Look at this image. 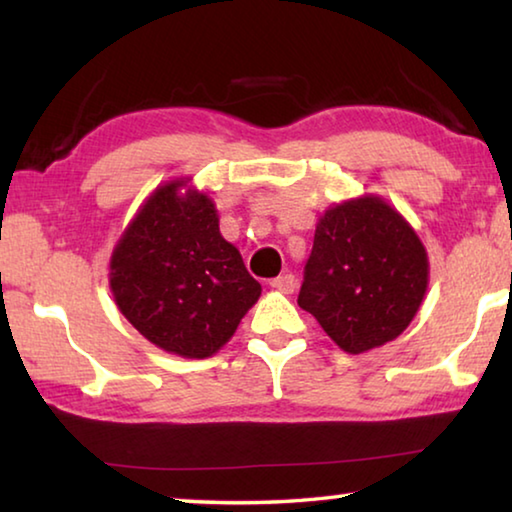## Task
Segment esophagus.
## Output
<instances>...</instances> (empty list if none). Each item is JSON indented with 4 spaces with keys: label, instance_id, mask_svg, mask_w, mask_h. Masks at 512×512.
I'll return each mask as SVG.
<instances>
[{
    "label": "esophagus",
    "instance_id": "1",
    "mask_svg": "<svg viewBox=\"0 0 512 512\" xmlns=\"http://www.w3.org/2000/svg\"><path fill=\"white\" fill-rule=\"evenodd\" d=\"M271 287L277 289V291H282V293H293L298 287V280H296V275L284 273V275H277L275 280H271Z\"/></svg>",
    "mask_w": 512,
    "mask_h": 512
}]
</instances>
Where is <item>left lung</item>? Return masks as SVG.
Masks as SVG:
<instances>
[{
	"instance_id": "obj_1",
	"label": "left lung",
	"mask_w": 512,
	"mask_h": 512,
	"mask_svg": "<svg viewBox=\"0 0 512 512\" xmlns=\"http://www.w3.org/2000/svg\"><path fill=\"white\" fill-rule=\"evenodd\" d=\"M429 259L404 216L379 196L320 216L298 305L341 350L361 354L400 336L418 314Z\"/></svg>"
}]
</instances>
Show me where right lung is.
<instances>
[{"mask_svg": "<svg viewBox=\"0 0 512 512\" xmlns=\"http://www.w3.org/2000/svg\"><path fill=\"white\" fill-rule=\"evenodd\" d=\"M171 180L146 198L110 257L121 314L164 352L205 359L232 339L262 287L219 232L207 194Z\"/></svg>", "mask_w": 512, "mask_h": 512, "instance_id": "add662e5", "label": "right lung"}]
</instances>
